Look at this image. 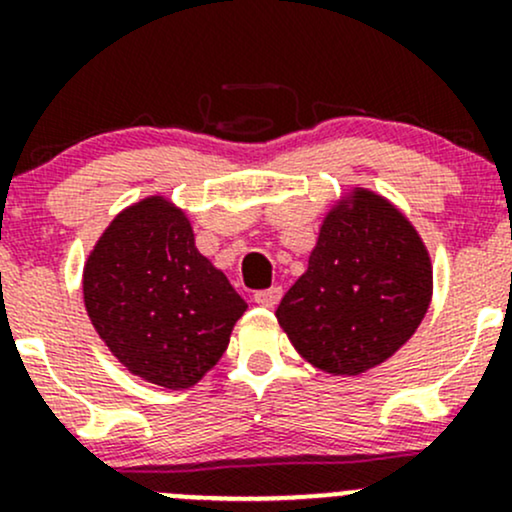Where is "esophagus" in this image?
I'll return each instance as SVG.
<instances>
[{"instance_id": "1", "label": "esophagus", "mask_w": 512, "mask_h": 512, "mask_svg": "<svg viewBox=\"0 0 512 512\" xmlns=\"http://www.w3.org/2000/svg\"><path fill=\"white\" fill-rule=\"evenodd\" d=\"M280 295H283V290L280 288H268V290H258L254 293V302L261 307H276L280 302Z\"/></svg>"}]
</instances>
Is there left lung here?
I'll list each match as a JSON object with an SVG mask.
<instances>
[{
	"label": "left lung",
	"mask_w": 512,
	"mask_h": 512,
	"mask_svg": "<svg viewBox=\"0 0 512 512\" xmlns=\"http://www.w3.org/2000/svg\"><path fill=\"white\" fill-rule=\"evenodd\" d=\"M430 298V254L412 224L383 197L354 190L324 217L276 317L312 366L356 376L408 342Z\"/></svg>",
	"instance_id": "1"
}]
</instances>
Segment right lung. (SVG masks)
I'll return each instance as SVG.
<instances>
[{
    "instance_id": "right-lung-1",
    "label": "right lung",
    "mask_w": 512,
    "mask_h": 512,
    "mask_svg": "<svg viewBox=\"0 0 512 512\" xmlns=\"http://www.w3.org/2000/svg\"><path fill=\"white\" fill-rule=\"evenodd\" d=\"M102 342L136 376L190 388L222 359L246 302L195 249L183 212L163 197L124 210L100 236L82 276Z\"/></svg>"
}]
</instances>
